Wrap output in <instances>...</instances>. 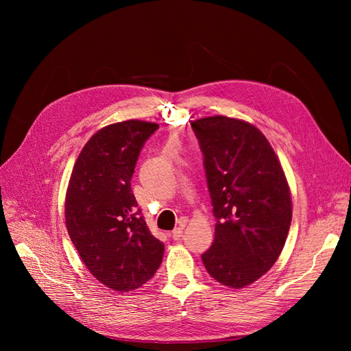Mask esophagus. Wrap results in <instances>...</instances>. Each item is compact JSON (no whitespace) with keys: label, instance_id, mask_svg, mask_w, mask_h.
Listing matches in <instances>:
<instances>
[{"label":"esophagus","instance_id":"1","mask_svg":"<svg viewBox=\"0 0 351 351\" xmlns=\"http://www.w3.org/2000/svg\"><path fill=\"white\" fill-rule=\"evenodd\" d=\"M182 234H183V226H180V227H177V228L173 230L171 237H173L174 240H180V237H182Z\"/></svg>","mask_w":351,"mask_h":351}]
</instances>
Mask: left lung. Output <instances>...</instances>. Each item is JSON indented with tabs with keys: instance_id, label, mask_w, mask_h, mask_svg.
Returning <instances> with one entry per match:
<instances>
[{
	"instance_id": "1",
	"label": "left lung",
	"mask_w": 351,
	"mask_h": 351,
	"mask_svg": "<svg viewBox=\"0 0 351 351\" xmlns=\"http://www.w3.org/2000/svg\"><path fill=\"white\" fill-rule=\"evenodd\" d=\"M215 217V237L202 254L209 275L243 289L268 272L291 224L289 183L278 156L253 124L224 115L192 123Z\"/></svg>"
}]
</instances>
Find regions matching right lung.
I'll return each instance as SVG.
<instances>
[{
	"instance_id": "1",
	"label": "right lung",
	"mask_w": 351,
	"mask_h": 351,
	"mask_svg": "<svg viewBox=\"0 0 351 351\" xmlns=\"http://www.w3.org/2000/svg\"><path fill=\"white\" fill-rule=\"evenodd\" d=\"M158 127L141 120L102 127L83 146L67 187L70 239L93 277L120 293L151 280L164 256L130 186L143 143Z\"/></svg>"
}]
</instances>
